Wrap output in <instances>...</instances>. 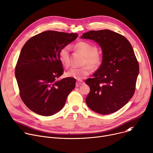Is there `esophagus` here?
I'll return each mask as SVG.
<instances>
[{
  "instance_id": "obj_1",
  "label": "esophagus",
  "mask_w": 153,
  "mask_h": 153,
  "mask_svg": "<svg viewBox=\"0 0 153 153\" xmlns=\"http://www.w3.org/2000/svg\"><path fill=\"white\" fill-rule=\"evenodd\" d=\"M84 84V82L82 80H77L76 82V87H79L80 85H82Z\"/></svg>"
}]
</instances>
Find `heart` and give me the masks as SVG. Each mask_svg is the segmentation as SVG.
Returning a JSON list of instances; mask_svg holds the SVG:
<instances>
[{"instance_id": "heart-1", "label": "heart", "mask_w": 153, "mask_h": 153, "mask_svg": "<svg viewBox=\"0 0 153 153\" xmlns=\"http://www.w3.org/2000/svg\"><path fill=\"white\" fill-rule=\"evenodd\" d=\"M74 48L85 55L84 65L80 68H73L65 73L68 77H72L77 80H81L90 74L93 69L100 68L102 63V57L98 52V48L92 43L86 41H79L74 45ZM59 58L61 63L68 68L70 65V53L68 47L65 46L61 49L59 53ZM89 64L90 65H87Z\"/></svg>"}]
</instances>
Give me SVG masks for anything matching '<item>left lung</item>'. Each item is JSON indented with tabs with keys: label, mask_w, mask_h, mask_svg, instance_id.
<instances>
[{
	"label": "left lung",
	"mask_w": 153,
	"mask_h": 153,
	"mask_svg": "<svg viewBox=\"0 0 153 153\" xmlns=\"http://www.w3.org/2000/svg\"><path fill=\"white\" fill-rule=\"evenodd\" d=\"M81 38L93 39L102 51V61L93 77L86 80L90 91L85 99L94 112H117L133 96L139 66L133 48L124 36L110 30H91Z\"/></svg>",
	"instance_id": "8db88e82"
}]
</instances>
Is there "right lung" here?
Returning <instances> with one entry per match:
<instances>
[{"label": "right lung", "instance_id": "1", "mask_svg": "<svg viewBox=\"0 0 153 153\" xmlns=\"http://www.w3.org/2000/svg\"><path fill=\"white\" fill-rule=\"evenodd\" d=\"M77 36V33L48 30L30 38L22 47L15 76L21 98L33 112L43 116L58 112L75 88V79H57L63 73L59 52Z\"/></svg>", "mask_w": 153, "mask_h": 153}]
</instances>
